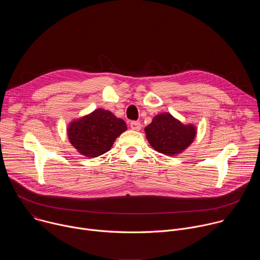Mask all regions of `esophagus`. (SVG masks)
<instances>
[{
  "label": "esophagus",
  "mask_w": 260,
  "mask_h": 260,
  "mask_svg": "<svg viewBox=\"0 0 260 260\" xmlns=\"http://www.w3.org/2000/svg\"><path fill=\"white\" fill-rule=\"evenodd\" d=\"M131 128L134 129V131H140L141 127H142V124L139 122V121H132L131 124H129Z\"/></svg>",
  "instance_id": "esophagus-1"
}]
</instances>
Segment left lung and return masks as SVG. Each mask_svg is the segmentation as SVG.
I'll use <instances>...</instances> for the list:
<instances>
[{"instance_id": "8db88e82", "label": "left lung", "mask_w": 260, "mask_h": 260, "mask_svg": "<svg viewBox=\"0 0 260 260\" xmlns=\"http://www.w3.org/2000/svg\"><path fill=\"white\" fill-rule=\"evenodd\" d=\"M146 138L153 149L165 155L173 156L182 153L193 142L197 127L183 124L170 113H160L145 127Z\"/></svg>"}]
</instances>
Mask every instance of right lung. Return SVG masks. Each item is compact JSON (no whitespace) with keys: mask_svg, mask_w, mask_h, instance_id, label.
<instances>
[{"mask_svg":"<svg viewBox=\"0 0 260 260\" xmlns=\"http://www.w3.org/2000/svg\"><path fill=\"white\" fill-rule=\"evenodd\" d=\"M127 129L126 123L105 109L75 119L68 125L72 146L86 157H98L108 152L117 137Z\"/></svg>","mask_w":260,"mask_h":260,"instance_id":"1","label":"right lung"}]
</instances>
